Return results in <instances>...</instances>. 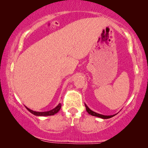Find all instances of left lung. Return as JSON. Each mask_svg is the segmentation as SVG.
Instances as JSON below:
<instances>
[{
	"mask_svg": "<svg viewBox=\"0 0 148 148\" xmlns=\"http://www.w3.org/2000/svg\"><path fill=\"white\" fill-rule=\"evenodd\" d=\"M85 106H86V108L87 112H88L90 114L92 115V116L100 117V118H102V119H110V118H111V117L114 116L115 115V114H114V115H110V116H106V115H102V114H98V113H96V112H94V111H92V110H90V109L88 108V106H87L86 104H85Z\"/></svg>",
	"mask_w": 148,
	"mask_h": 148,
	"instance_id": "1",
	"label": "left lung"
}]
</instances>
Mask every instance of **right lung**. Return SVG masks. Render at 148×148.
Instances as JSON below:
<instances>
[{
  "instance_id": "add662e5",
  "label": "right lung",
  "mask_w": 148,
  "mask_h": 148,
  "mask_svg": "<svg viewBox=\"0 0 148 148\" xmlns=\"http://www.w3.org/2000/svg\"><path fill=\"white\" fill-rule=\"evenodd\" d=\"M60 108H61V104H60H60H58L57 106L52 109V110L47 111V112H36V111L30 110L29 108H28L26 107V108H27V110L32 113V114L36 115V116H51V115H54L56 113H57L58 111L60 110Z\"/></svg>"
}]
</instances>
